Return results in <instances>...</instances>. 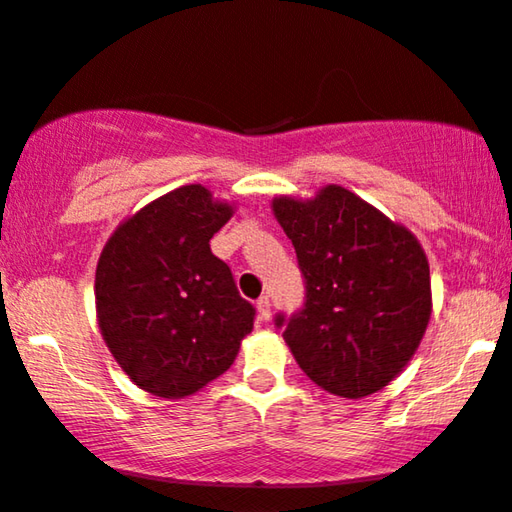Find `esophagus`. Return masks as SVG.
Returning <instances> with one entry per match:
<instances>
[{
    "mask_svg": "<svg viewBox=\"0 0 512 512\" xmlns=\"http://www.w3.org/2000/svg\"><path fill=\"white\" fill-rule=\"evenodd\" d=\"M257 313H260L262 320H269L271 318V302H269L267 295L257 299Z\"/></svg>",
    "mask_w": 512,
    "mask_h": 512,
    "instance_id": "1",
    "label": "esophagus"
}]
</instances>
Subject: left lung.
I'll return each instance as SVG.
<instances>
[{
  "label": "left lung",
  "mask_w": 512,
  "mask_h": 512,
  "mask_svg": "<svg viewBox=\"0 0 512 512\" xmlns=\"http://www.w3.org/2000/svg\"><path fill=\"white\" fill-rule=\"evenodd\" d=\"M271 208L304 274L302 311L276 316L297 365L342 398L381 391L431 320V271L417 236L339 185L306 201L278 196Z\"/></svg>",
  "instance_id": "1"
}]
</instances>
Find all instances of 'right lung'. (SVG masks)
I'll return each instance as SVG.
<instances>
[{
	"instance_id": "obj_1",
	"label": "right lung",
	"mask_w": 512,
	"mask_h": 512,
	"mask_svg": "<svg viewBox=\"0 0 512 512\" xmlns=\"http://www.w3.org/2000/svg\"><path fill=\"white\" fill-rule=\"evenodd\" d=\"M234 206L201 185L177 187L117 227L95 269L107 349L142 391L185 398L234 363L255 309L210 252Z\"/></svg>"
}]
</instances>
